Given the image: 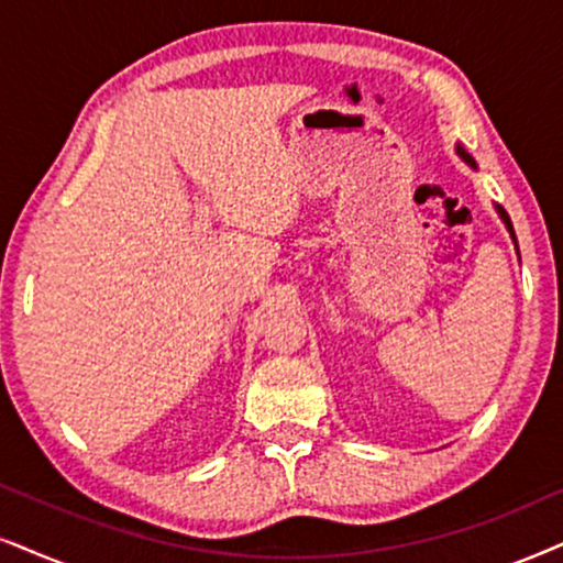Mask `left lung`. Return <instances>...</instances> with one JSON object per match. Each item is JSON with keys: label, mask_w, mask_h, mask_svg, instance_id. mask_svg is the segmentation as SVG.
I'll return each mask as SVG.
<instances>
[{"label": "left lung", "mask_w": 563, "mask_h": 563, "mask_svg": "<svg viewBox=\"0 0 563 563\" xmlns=\"http://www.w3.org/2000/svg\"><path fill=\"white\" fill-rule=\"evenodd\" d=\"M457 155H460V158H462V161H465V163H467V166H471V168H478V166H475V161L471 158V155H467L465 151H462V147H460V145H457ZM496 212H499V218L504 220V225H507V231L511 233V241H515V244H517L515 229H511V220H509V216H507V210H504V208H499V205H496Z\"/></svg>", "instance_id": "obj_1"}]
</instances>
